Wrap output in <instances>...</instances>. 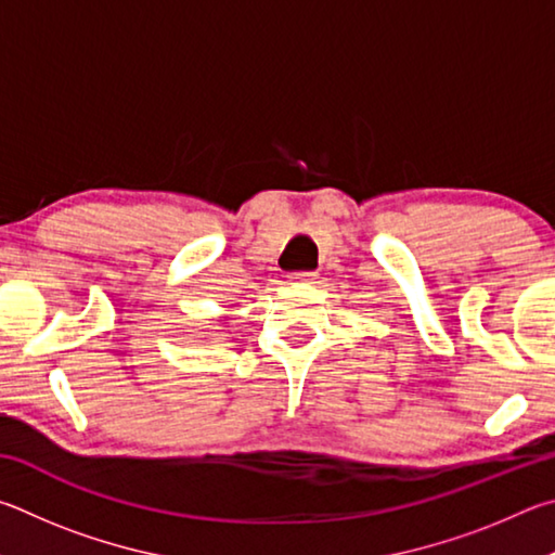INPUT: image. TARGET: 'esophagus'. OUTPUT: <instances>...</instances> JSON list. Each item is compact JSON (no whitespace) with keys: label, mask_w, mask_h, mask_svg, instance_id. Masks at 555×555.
Instances as JSON below:
<instances>
[{"label":"esophagus","mask_w":555,"mask_h":555,"mask_svg":"<svg viewBox=\"0 0 555 555\" xmlns=\"http://www.w3.org/2000/svg\"><path fill=\"white\" fill-rule=\"evenodd\" d=\"M289 280H293V283H314L317 272L314 270H297L289 275Z\"/></svg>","instance_id":"obj_1"}]
</instances>
